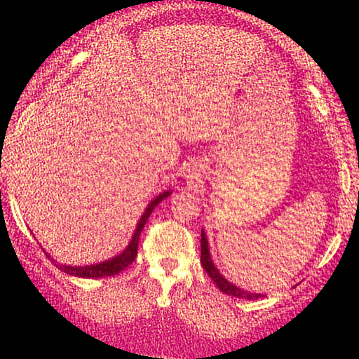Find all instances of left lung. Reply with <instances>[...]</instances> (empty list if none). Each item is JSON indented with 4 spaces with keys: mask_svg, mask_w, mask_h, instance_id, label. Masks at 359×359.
Instances as JSON below:
<instances>
[{
    "mask_svg": "<svg viewBox=\"0 0 359 359\" xmlns=\"http://www.w3.org/2000/svg\"><path fill=\"white\" fill-rule=\"evenodd\" d=\"M201 263H203L205 273H208L209 277L212 278V282L216 283V285L219 287V290L224 292V294L233 295V297H238V299H248V300L263 297L262 294H253V292L243 290V288L233 285V283H229L228 280L222 277L219 271H217L216 266H214V263H212V259H211V255H209L208 238H205L204 231L201 233Z\"/></svg>",
    "mask_w": 359,
    "mask_h": 359,
    "instance_id": "1",
    "label": "left lung"
}]
</instances>
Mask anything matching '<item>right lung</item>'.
Instances as JSON below:
<instances>
[{"label": "right lung", "instance_id": "obj_1", "mask_svg": "<svg viewBox=\"0 0 359 359\" xmlns=\"http://www.w3.org/2000/svg\"><path fill=\"white\" fill-rule=\"evenodd\" d=\"M170 192H163L160 194L158 197H155L154 201H151L150 204H148V208L145 209V212H143L142 219H140L138 226H137V231H135V236L133 240H131L130 245H128V248L123 251L121 255H118V257L108 259V262H102L100 265H89V266H67V265H59V269L62 271H65V273L69 275H76V277H82V278H102V277H111V275H116L119 273L121 270H125L130 263H133V259L137 258V253H138V241H140V234H142V229L145 228L147 224V219L150 217V214L154 209L156 208V204L162 203L163 199L168 196Z\"/></svg>", "mask_w": 359, "mask_h": 359}]
</instances>
